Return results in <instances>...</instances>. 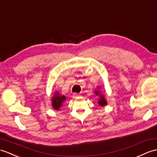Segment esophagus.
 <instances>
[{"label": "esophagus", "instance_id": "34e87169", "mask_svg": "<svg viewBox=\"0 0 157 157\" xmlns=\"http://www.w3.org/2000/svg\"><path fill=\"white\" fill-rule=\"evenodd\" d=\"M73 97H75V98H76V97H79V94H78V93H74L73 94Z\"/></svg>", "mask_w": 157, "mask_h": 157}]
</instances>
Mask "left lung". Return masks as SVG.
<instances>
[{"label":"left lung","instance_id":"obj_1","mask_svg":"<svg viewBox=\"0 0 157 157\" xmlns=\"http://www.w3.org/2000/svg\"><path fill=\"white\" fill-rule=\"evenodd\" d=\"M94 93H96L97 95L98 94V95H99V96H100V99H99V101H98V105H101V106H103L106 105V100L105 99L104 97H103L102 95L101 94L100 92L97 91V90H95Z\"/></svg>","mask_w":157,"mask_h":157}]
</instances>
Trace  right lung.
<instances>
[{
    "label": "right lung",
    "instance_id": "right-lung-1",
    "mask_svg": "<svg viewBox=\"0 0 157 157\" xmlns=\"http://www.w3.org/2000/svg\"><path fill=\"white\" fill-rule=\"evenodd\" d=\"M66 100V97L64 96H60L59 93H56L54 97L52 98V106L55 110H58L59 108L62 106L63 102Z\"/></svg>",
    "mask_w": 157,
    "mask_h": 157
}]
</instances>
